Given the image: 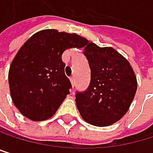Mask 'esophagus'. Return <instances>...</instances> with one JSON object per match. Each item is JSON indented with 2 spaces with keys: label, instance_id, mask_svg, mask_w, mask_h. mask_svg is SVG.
Instances as JSON below:
<instances>
[{
  "label": "esophagus",
  "instance_id": "1",
  "mask_svg": "<svg viewBox=\"0 0 153 153\" xmlns=\"http://www.w3.org/2000/svg\"><path fill=\"white\" fill-rule=\"evenodd\" d=\"M70 81H71V85H72V87H73V86H74V83H75L74 77H71V78H70Z\"/></svg>",
  "mask_w": 153,
  "mask_h": 153
}]
</instances>
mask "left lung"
Here are the masks:
<instances>
[{
    "label": "left lung",
    "instance_id": "left-lung-1",
    "mask_svg": "<svg viewBox=\"0 0 153 153\" xmlns=\"http://www.w3.org/2000/svg\"><path fill=\"white\" fill-rule=\"evenodd\" d=\"M85 46L91 82L85 92L76 94V105L84 121L107 127L128 112L136 94L137 78L128 59L113 48H100L89 41Z\"/></svg>",
    "mask_w": 153,
    "mask_h": 153
}]
</instances>
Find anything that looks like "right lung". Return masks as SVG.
Returning <instances> with one entry per match:
<instances>
[{"mask_svg":"<svg viewBox=\"0 0 153 153\" xmlns=\"http://www.w3.org/2000/svg\"><path fill=\"white\" fill-rule=\"evenodd\" d=\"M86 43L87 39L77 34L45 29L20 48L11 63L8 80L13 105L24 117L43 121L56 113L71 88L64 73L62 53Z\"/></svg>","mask_w":153,"mask_h":153,"instance_id":"add662e5","label":"right lung"}]
</instances>
